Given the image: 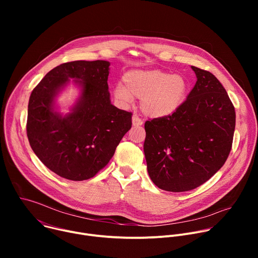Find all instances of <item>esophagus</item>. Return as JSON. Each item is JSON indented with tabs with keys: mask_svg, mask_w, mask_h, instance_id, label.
I'll return each instance as SVG.
<instances>
[{
	"mask_svg": "<svg viewBox=\"0 0 258 258\" xmlns=\"http://www.w3.org/2000/svg\"><path fill=\"white\" fill-rule=\"evenodd\" d=\"M132 122H133V125H134V126H139V125H142V124H143V120H142L141 118H139L138 116H136V115L133 116Z\"/></svg>",
	"mask_w": 258,
	"mask_h": 258,
	"instance_id": "esophagus-1",
	"label": "esophagus"
}]
</instances>
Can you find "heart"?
Segmentation results:
<instances>
[{
	"instance_id": "b5f03b06",
	"label": "heart",
	"mask_w": 258,
	"mask_h": 258,
	"mask_svg": "<svg viewBox=\"0 0 258 258\" xmlns=\"http://www.w3.org/2000/svg\"><path fill=\"white\" fill-rule=\"evenodd\" d=\"M123 84L113 89L116 102L126 107L140 98L142 112L151 118L167 117L186 101L189 83L179 73L160 69H133L124 73Z\"/></svg>"
}]
</instances>
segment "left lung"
I'll list each match as a JSON object with an SVG mask.
<instances>
[{
    "label": "left lung",
    "mask_w": 258,
    "mask_h": 258,
    "mask_svg": "<svg viewBox=\"0 0 258 258\" xmlns=\"http://www.w3.org/2000/svg\"><path fill=\"white\" fill-rule=\"evenodd\" d=\"M191 68L197 82L180 108L145 122L147 170L168 192L202 185L222 168L232 148L236 113L225 88L212 73Z\"/></svg>",
    "instance_id": "8db88e82"
}]
</instances>
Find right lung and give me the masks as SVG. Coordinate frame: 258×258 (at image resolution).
<instances>
[{"mask_svg": "<svg viewBox=\"0 0 258 258\" xmlns=\"http://www.w3.org/2000/svg\"><path fill=\"white\" fill-rule=\"evenodd\" d=\"M109 66L105 60L61 64L49 71L30 95L26 124L30 147L61 177H93L112 158L132 127V113L110 100ZM70 82L79 89V97L70 112L62 114L56 98Z\"/></svg>", "mask_w": 258, "mask_h": 258, "instance_id": "1", "label": "right lung"}]
</instances>
